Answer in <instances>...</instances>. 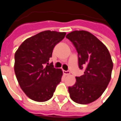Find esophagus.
<instances>
[{"instance_id": "1", "label": "esophagus", "mask_w": 121, "mask_h": 121, "mask_svg": "<svg viewBox=\"0 0 121 121\" xmlns=\"http://www.w3.org/2000/svg\"><path fill=\"white\" fill-rule=\"evenodd\" d=\"M63 74L65 75H70V71H63Z\"/></svg>"}]
</instances>
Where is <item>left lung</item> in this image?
<instances>
[{
	"instance_id": "left-lung-1",
	"label": "left lung",
	"mask_w": 121,
	"mask_h": 121,
	"mask_svg": "<svg viewBox=\"0 0 121 121\" xmlns=\"http://www.w3.org/2000/svg\"><path fill=\"white\" fill-rule=\"evenodd\" d=\"M78 52V67L84 75L76 77L68 88L70 98L79 104H88L98 99L109 84L113 63L107 47L94 35L74 31L67 35Z\"/></svg>"
}]
</instances>
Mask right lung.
Wrapping results in <instances>:
<instances>
[{"instance_id": "right-lung-1", "label": "right lung", "mask_w": 121, "mask_h": 121, "mask_svg": "<svg viewBox=\"0 0 121 121\" xmlns=\"http://www.w3.org/2000/svg\"><path fill=\"white\" fill-rule=\"evenodd\" d=\"M65 32L44 31L24 40L15 53L14 71L22 90L39 102L52 98L61 80L63 71L49 63L54 46Z\"/></svg>"}]
</instances>
